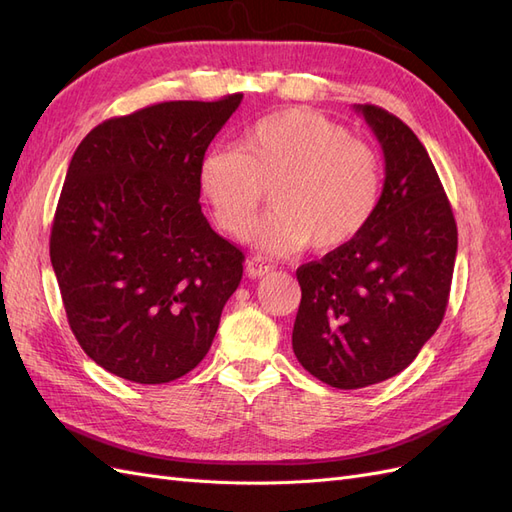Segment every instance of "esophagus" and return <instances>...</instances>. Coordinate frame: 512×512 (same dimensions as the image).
I'll use <instances>...</instances> for the list:
<instances>
[{
	"label": "esophagus",
	"mask_w": 512,
	"mask_h": 512,
	"mask_svg": "<svg viewBox=\"0 0 512 512\" xmlns=\"http://www.w3.org/2000/svg\"><path fill=\"white\" fill-rule=\"evenodd\" d=\"M269 271H271V265L265 258L254 256L245 260V275L252 277V280H256V277H265Z\"/></svg>",
	"instance_id": "obj_1"
}]
</instances>
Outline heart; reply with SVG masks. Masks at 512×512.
I'll return each instance as SVG.
<instances>
[{
    "instance_id": "obj_1",
    "label": "heart",
    "mask_w": 512,
    "mask_h": 512,
    "mask_svg": "<svg viewBox=\"0 0 512 512\" xmlns=\"http://www.w3.org/2000/svg\"><path fill=\"white\" fill-rule=\"evenodd\" d=\"M196 181L215 224L230 237H245L269 190L273 211L252 230L260 250L286 254L312 245L333 252L374 220L384 170L378 153L344 126L294 106L243 128L237 147H211Z\"/></svg>"
}]
</instances>
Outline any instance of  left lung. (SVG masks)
Listing matches in <instances>:
<instances>
[{"mask_svg":"<svg viewBox=\"0 0 512 512\" xmlns=\"http://www.w3.org/2000/svg\"><path fill=\"white\" fill-rule=\"evenodd\" d=\"M354 108L382 145V200L359 237L297 269L292 329L299 363L344 391L416 359L444 318L457 256L455 215L423 143L384 108Z\"/></svg>","mask_w":512,"mask_h":512,"instance_id":"8db88e82","label":"left lung"}]
</instances>
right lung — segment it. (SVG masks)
Instances as JSON below:
<instances>
[{
  "mask_svg": "<svg viewBox=\"0 0 512 512\" xmlns=\"http://www.w3.org/2000/svg\"><path fill=\"white\" fill-rule=\"evenodd\" d=\"M243 94L106 119L76 147L51 228L70 329L111 374L164 384L211 348L243 252L200 211L198 164Z\"/></svg>",
  "mask_w": 512,
  "mask_h": 512,
  "instance_id": "obj_1",
  "label": "right lung"
}]
</instances>
